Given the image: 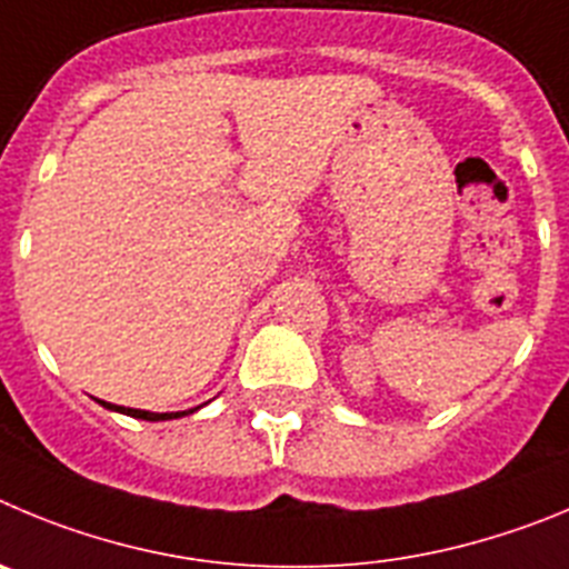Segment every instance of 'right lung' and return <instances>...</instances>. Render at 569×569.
Here are the masks:
<instances>
[{
	"label": "right lung",
	"instance_id": "right-lung-1",
	"mask_svg": "<svg viewBox=\"0 0 569 569\" xmlns=\"http://www.w3.org/2000/svg\"><path fill=\"white\" fill-rule=\"evenodd\" d=\"M104 408H110V411H119V413H127V417H136V419H150V422H158V419H176V417H183L187 411L181 413H150V411H138V408H121V406H110V402H101Z\"/></svg>",
	"mask_w": 569,
	"mask_h": 569
}]
</instances>
